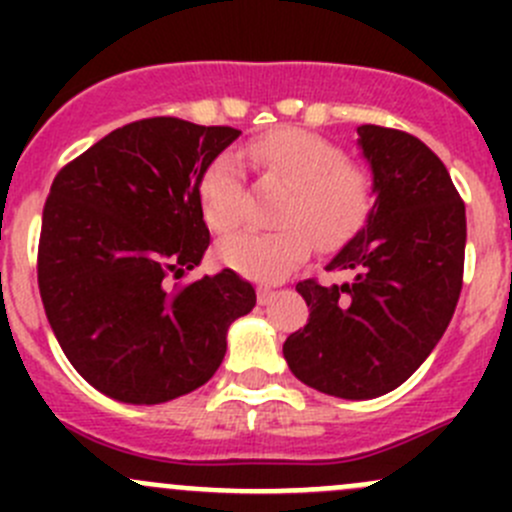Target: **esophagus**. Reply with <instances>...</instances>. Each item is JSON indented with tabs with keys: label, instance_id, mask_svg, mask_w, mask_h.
Masks as SVG:
<instances>
[{
	"label": "esophagus",
	"instance_id": "esophagus-1",
	"mask_svg": "<svg viewBox=\"0 0 512 512\" xmlns=\"http://www.w3.org/2000/svg\"><path fill=\"white\" fill-rule=\"evenodd\" d=\"M275 297H277L275 289H270V287H260V289H257V302H260V304H270Z\"/></svg>",
	"mask_w": 512,
	"mask_h": 512
}]
</instances>
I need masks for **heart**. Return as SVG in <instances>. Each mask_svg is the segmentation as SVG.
<instances>
[{"label": "heart", "instance_id": "b5f03b06", "mask_svg": "<svg viewBox=\"0 0 512 512\" xmlns=\"http://www.w3.org/2000/svg\"><path fill=\"white\" fill-rule=\"evenodd\" d=\"M245 158L262 178L285 185L270 232H237L218 245L220 262L262 282L285 280L317 242L339 247L366 223L374 205V178L342 148L302 128H277L245 146ZM200 210L215 232H230L245 218L247 198L240 165L223 153L205 168L198 185Z\"/></svg>", "mask_w": 512, "mask_h": 512}]
</instances>
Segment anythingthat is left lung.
I'll return each mask as SVG.
<instances>
[{
  "instance_id": "8db88e82",
  "label": "left lung",
  "mask_w": 512,
  "mask_h": 512,
  "mask_svg": "<svg viewBox=\"0 0 512 512\" xmlns=\"http://www.w3.org/2000/svg\"><path fill=\"white\" fill-rule=\"evenodd\" d=\"M356 133L376 200L327 265L352 280L299 282L309 319L282 354L302 384L361 401L404 384L446 332L463 287L466 205L416 136L371 123Z\"/></svg>"
}]
</instances>
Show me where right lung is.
<instances>
[{
    "instance_id": "1",
    "label": "right lung",
    "mask_w": 512,
    "mask_h": 512,
    "mask_svg": "<svg viewBox=\"0 0 512 512\" xmlns=\"http://www.w3.org/2000/svg\"><path fill=\"white\" fill-rule=\"evenodd\" d=\"M240 136L158 116L116 128L59 170L41 218L39 292L59 347L94 389L163 404L223 364L227 329L252 312L232 270L168 289L200 265L205 168Z\"/></svg>"
}]
</instances>
